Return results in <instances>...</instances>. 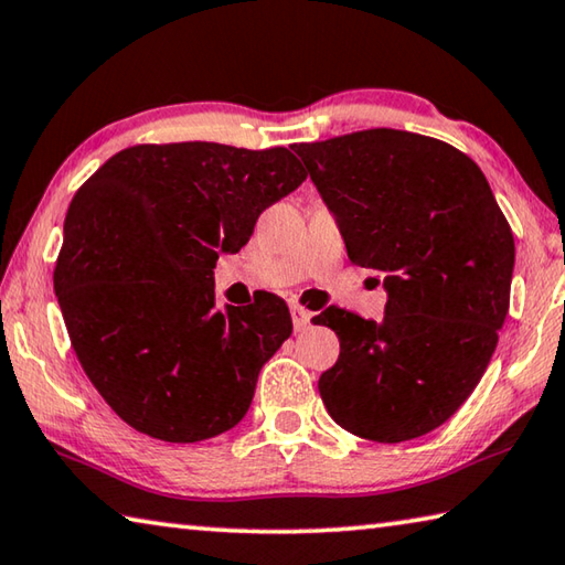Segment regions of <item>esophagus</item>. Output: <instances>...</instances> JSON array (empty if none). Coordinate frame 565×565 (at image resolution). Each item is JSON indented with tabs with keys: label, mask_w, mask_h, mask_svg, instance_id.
Returning <instances> with one entry per match:
<instances>
[{
	"label": "esophagus",
	"mask_w": 565,
	"mask_h": 565,
	"mask_svg": "<svg viewBox=\"0 0 565 565\" xmlns=\"http://www.w3.org/2000/svg\"><path fill=\"white\" fill-rule=\"evenodd\" d=\"M291 321L296 331H306L311 326V311L299 303H291Z\"/></svg>",
	"instance_id": "obj_1"
}]
</instances>
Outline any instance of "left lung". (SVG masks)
I'll return each instance as SVG.
<instances>
[{
    "label": "left lung",
    "mask_w": 565,
    "mask_h": 565,
    "mask_svg": "<svg viewBox=\"0 0 565 565\" xmlns=\"http://www.w3.org/2000/svg\"><path fill=\"white\" fill-rule=\"evenodd\" d=\"M348 259L385 271L383 321L328 309L341 353L318 377L338 425L405 443L447 423L484 375L511 299L514 234L484 172L417 132L371 128L296 142Z\"/></svg>",
    "instance_id": "8db88e82"
}]
</instances>
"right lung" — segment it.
Returning a JSON list of instances; mask_svg holds the SVG:
<instances>
[{"instance_id": "add662e5", "label": "right lung", "mask_w": 565, "mask_h": 565, "mask_svg": "<svg viewBox=\"0 0 565 565\" xmlns=\"http://www.w3.org/2000/svg\"><path fill=\"white\" fill-rule=\"evenodd\" d=\"M306 170L289 148L146 142L76 190L54 291L88 381L122 423L162 443H202L247 415L262 365L291 335L266 296L214 309V264Z\"/></svg>"}]
</instances>
